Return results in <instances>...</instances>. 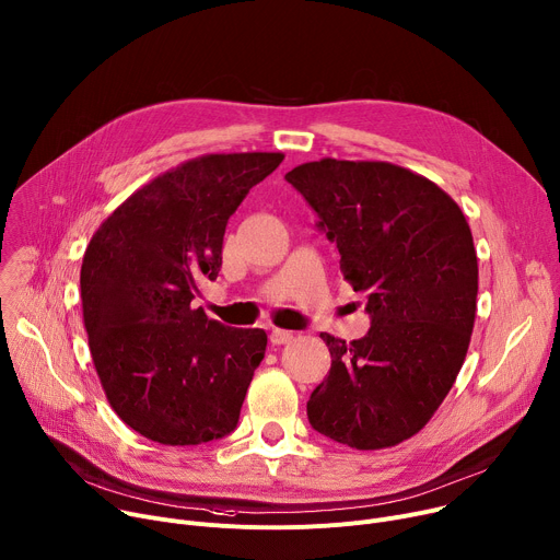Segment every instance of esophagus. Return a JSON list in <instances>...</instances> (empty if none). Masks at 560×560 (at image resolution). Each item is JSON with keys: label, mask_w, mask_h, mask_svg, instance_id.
Instances as JSON below:
<instances>
[{"label": "esophagus", "mask_w": 560, "mask_h": 560, "mask_svg": "<svg viewBox=\"0 0 560 560\" xmlns=\"http://www.w3.org/2000/svg\"><path fill=\"white\" fill-rule=\"evenodd\" d=\"M294 339V332H290V330H281V328H272V332H270V341L275 343V346H281V343H288V341H292Z\"/></svg>", "instance_id": "34e87169"}]
</instances>
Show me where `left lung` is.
Returning <instances> with one entry per match:
<instances>
[{
	"label": "left lung",
	"mask_w": 560,
	"mask_h": 560,
	"mask_svg": "<svg viewBox=\"0 0 560 560\" xmlns=\"http://www.w3.org/2000/svg\"><path fill=\"white\" fill-rule=\"evenodd\" d=\"M285 180L319 214L371 315L350 343L322 332L332 364L308 420L352 448L395 446L427 427L465 364L478 296L471 228L444 189L393 163L322 159Z\"/></svg>",
	"instance_id": "left-lung-1"
}]
</instances>
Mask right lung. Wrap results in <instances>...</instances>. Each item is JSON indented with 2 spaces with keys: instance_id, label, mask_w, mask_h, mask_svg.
<instances>
[{
  "instance_id": "add662e5",
  "label": "right lung",
  "mask_w": 560,
  "mask_h": 560,
  "mask_svg": "<svg viewBox=\"0 0 560 560\" xmlns=\"http://www.w3.org/2000/svg\"><path fill=\"white\" fill-rule=\"evenodd\" d=\"M281 151L206 154L136 189L91 236L80 296L95 373L116 416L170 446L234 431L261 328H228L191 299L214 281L228 219Z\"/></svg>"
}]
</instances>
